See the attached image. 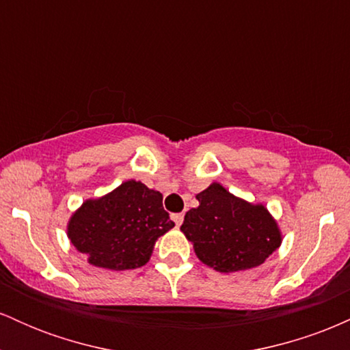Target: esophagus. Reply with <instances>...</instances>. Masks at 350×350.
<instances>
[{"label": "esophagus", "instance_id": "34e87169", "mask_svg": "<svg viewBox=\"0 0 350 350\" xmlns=\"http://www.w3.org/2000/svg\"><path fill=\"white\" fill-rule=\"evenodd\" d=\"M172 220L176 222V226H180V224H183V220H184V214H183V212H180V214H172Z\"/></svg>", "mask_w": 350, "mask_h": 350}]
</instances>
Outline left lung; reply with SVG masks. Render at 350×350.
I'll return each instance as SVG.
<instances>
[{
	"instance_id": "obj_1",
	"label": "left lung",
	"mask_w": 350,
	"mask_h": 350,
	"mask_svg": "<svg viewBox=\"0 0 350 350\" xmlns=\"http://www.w3.org/2000/svg\"><path fill=\"white\" fill-rule=\"evenodd\" d=\"M199 207L184 215L180 230L196 255L217 271H239L262 265L281 243L276 222L263 206L235 198L220 184L198 194Z\"/></svg>"
}]
</instances>
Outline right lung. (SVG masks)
Segmentation results:
<instances>
[{
	"mask_svg": "<svg viewBox=\"0 0 350 350\" xmlns=\"http://www.w3.org/2000/svg\"><path fill=\"white\" fill-rule=\"evenodd\" d=\"M172 227L161 192L126 180L72 215L69 239L95 267L133 270L150 260L156 239Z\"/></svg>",
	"mask_w": 350,
	"mask_h": 350,
	"instance_id": "add662e5",
	"label": "right lung"
}]
</instances>
